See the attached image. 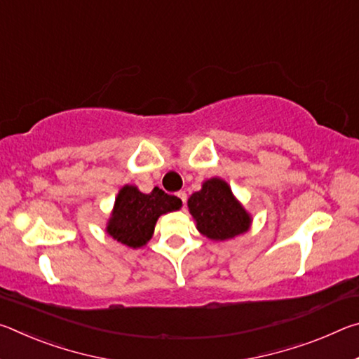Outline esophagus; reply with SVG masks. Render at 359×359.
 <instances>
[{"mask_svg": "<svg viewBox=\"0 0 359 359\" xmlns=\"http://www.w3.org/2000/svg\"><path fill=\"white\" fill-rule=\"evenodd\" d=\"M177 196H179L180 201L184 203V205H185V204H187V193H185V191H179Z\"/></svg>", "mask_w": 359, "mask_h": 359, "instance_id": "obj_1", "label": "esophagus"}]
</instances>
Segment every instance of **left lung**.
Listing matches in <instances>:
<instances>
[{
  "label": "left lung",
  "instance_id": "left-lung-1",
  "mask_svg": "<svg viewBox=\"0 0 359 359\" xmlns=\"http://www.w3.org/2000/svg\"><path fill=\"white\" fill-rule=\"evenodd\" d=\"M188 210L196 222L199 233L212 241H228L244 234L252 217L234 198L226 182L214 177L188 199Z\"/></svg>",
  "mask_w": 359,
  "mask_h": 359
}]
</instances>
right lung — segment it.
Listing matches in <instances>:
<instances>
[{"label":"right lung","instance_id":"1","mask_svg":"<svg viewBox=\"0 0 359 359\" xmlns=\"http://www.w3.org/2000/svg\"><path fill=\"white\" fill-rule=\"evenodd\" d=\"M182 201L155 187L145 194L135 185H125L115 198L114 210L107 222V234L120 244L139 248L154 234L158 217L179 210Z\"/></svg>","mask_w":359,"mask_h":359}]
</instances>
